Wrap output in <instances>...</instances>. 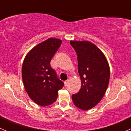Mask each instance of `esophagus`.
Here are the masks:
<instances>
[{
    "label": "esophagus",
    "instance_id": "1",
    "mask_svg": "<svg viewBox=\"0 0 131 131\" xmlns=\"http://www.w3.org/2000/svg\"><path fill=\"white\" fill-rule=\"evenodd\" d=\"M64 86H67V84H68V80H67V81H64Z\"/></svg>",
    "mask_w": 131,
    "mask_h": 131
}]
</instances>
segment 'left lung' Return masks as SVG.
I'll list each match as a JSON object with an SVG mask.
<instances>
[{"label":"left lung","mask_w":131,"mask_h":131,"mask_svg":"<svg viewBox=\"0 0 131 131\" xmlns=\"http://www.w3.org/2000/svg\"><path fill=\"white\" fill-rule=\"evenodd\" d=\"M78 61L81 79L79 91L73 94L72 101L82 110L93 108L102 100L108 86L110 70L104 54L95 45L88 41H70Z\"/></svg>","instance_id":"obj_1"}]
</instances>
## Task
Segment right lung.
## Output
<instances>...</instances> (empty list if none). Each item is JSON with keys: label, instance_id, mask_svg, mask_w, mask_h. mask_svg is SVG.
Listing matches in <instances>:
<instances>
[{"label": "right lung", "instance_id": "right-lung-1", "mask_svg": "<svg viewBox=\"0 0 131 131\" xmlns=\"http://www.w3.org/2000/svg\"><path fill=\"white\" fill-rule=\"evenodd\" d=\"M62 41L49 38L32 49L24 59L23 82L29 97L38 105L47 106L56 101L64 83L50 67V61Z\"/></svg>", "mask_w": 131, "mask_h": 131}]
</instances>
